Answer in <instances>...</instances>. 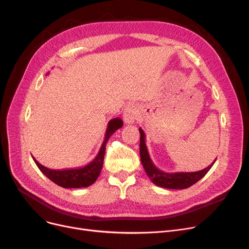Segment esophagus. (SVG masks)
Wrapping results in <instances>:
<instances>
[{
    "mask_svg": "<svg viewBox=\"0 0 249 249\" xmlns=\"http://www.w3.org/2000/svg\"><path fill=\"white\" fill-rule=\"evenodd\" d=\"M135 107L133 106H128L124 113H123V119H124V122L127 123V124H132L135 120Z\"/></svg>",
    "mask_w": 249,
    "mask_h": 249,
    "instance_id": "1",
    "label": "esophagus"
}]
</instances>
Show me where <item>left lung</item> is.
Here are the masks:
<instances>
[{
	"label": "left lung",
	"mask_w": 249,
	"mask_h": 249,
	"mask_svg": "<svg viewBox=\"0 0 249 249\" xmlns=\"http://www.w3.org/2000/svg\"><path fill=\"white\" fill-rule=\"evenodd\" d=\"M140 132V160L143 167L145 169L146 175L149 177L154 185L172 190H182L187 189L196 184L205 175L210 171L216 160L209 165L208 167L195 173H165L160 171V168L155 166L153 161L150 159L148 153L146 143H145V134L141 128H139Z\"/></svg>",
	"instance_id": "8db88e82"
}]
</instances>
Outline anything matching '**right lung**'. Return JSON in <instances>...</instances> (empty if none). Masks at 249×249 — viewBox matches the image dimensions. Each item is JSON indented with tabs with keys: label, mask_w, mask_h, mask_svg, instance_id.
I'll list each match as a JSON object with an SVG mask.
<instances>
[{
	"label": "right lung",
	"mask_w": 249,
	"mask_h": 249,
	"mask_svg": "<svg viewBox=\"0 0 249 249\" xmlns=\"http://www.w3.org/2000/svg\"><path fill=\"white\" fill-rule=\"evenodd\" d=\"M123 126V121L119 118H114L110 120L108 123V127L106 130V134H105V139L103 144L100 148L99 153L95 158L94 160H91L89 164L80 167V168H71V169H50L45 167L44 165L39 163L33 156V160L40 169L42 174H44L50 180H52L54 184L58 185L59 187L65 189H76V188H86L90 185H93L101 174L103 162H104V156L105 150H106V144L111 135Z\"/></svg>",
	"instance_id": "add662e5"
}]
</instances>
